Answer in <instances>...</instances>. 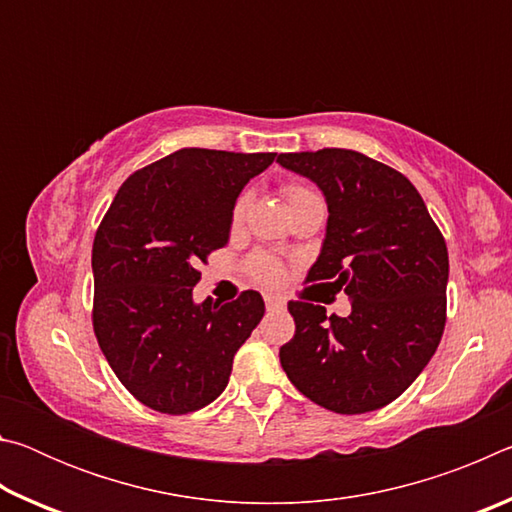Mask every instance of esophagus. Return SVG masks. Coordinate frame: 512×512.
<instances>
[{
    "label": "esophagus",
    "mask_w": 512,
    "mask_h": 512,
    "mask_svg": "<svg viewBox=\"0 0 512 512\" xmlns=\"http://www.w3.org/2000/svg\"><path fill=\"white\" fill-rule=\"evenodd\" d=\"M264 302H266V307H268V309H282V307H284V298H280V296H273V293H266V296H264Z\"/></svg>",
    "instance_id": "obj_1"
}]
</instances>
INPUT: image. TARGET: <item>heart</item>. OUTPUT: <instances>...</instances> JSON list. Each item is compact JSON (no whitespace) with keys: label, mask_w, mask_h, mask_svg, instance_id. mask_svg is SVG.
Returning <instances> with one entry per match:
<instances>
[{"label":"heart","mask_w":512,"mask_h":512,"mask_svg":"<svg viewBox=\"0 0 512 512\" xmlns=\"http://www.w3.org/2000/svg\"><path fill=\"white\" fill-rule=\"evenodd\" d=\"M309 194H314V192H309V189L300 187V185H287V187H284V196H287V203H289V205L300 201V198H305V196H309ZM248 205H250V194H248V192L239 194L235 205H232V225H235V228H239V225L244 223ZM248 271H250V275L255 277L257 282L273 284V282L280 280L282 266H280V262H277V259H273L271 255L259 253V255L250 257Z\"/></svg>","instance_id":"1"}]
</instances>
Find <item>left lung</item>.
Returning <instances> with one entry per match:
<instances>
[{"label": "left lung", "mask_w": 512, "mask_h": 512, "mask_svg": "<svg viewBox=\"0 0 512 512\" xmlns=\"http://www.w3.org/2000/svg\"><path fill=\"white\" fill-rule=\"evenodd\" d=\"M316 183L327 232L307 282L352 300L350 316L291 300L296 334L280 348L291 384L327 411L357 415L397 400L436 352L445 329V239L411 180L350 149L280 153Z\"/></svg>", "instance_id": "1"}]
</instances>
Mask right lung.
<instances>
[{
  "label": "right lung",
  "mask_w": 512,
  "mask_h": 512,
  "mask_svg": "<svg viewBox=\"0 0 512 512\" xmlns=\"http://www.w3.org/2000/svg\"><path fill=\"white\" fill-rule=\"evenodd\" d=\"M275 153L180 149L135 171L92 246V325L110 368L153 411L203 409L264 316L257 291L196 305L198 262L230 239L232 205Z\"/></svg>",
  "instance_id": "obj_1"
}]
</instances>
